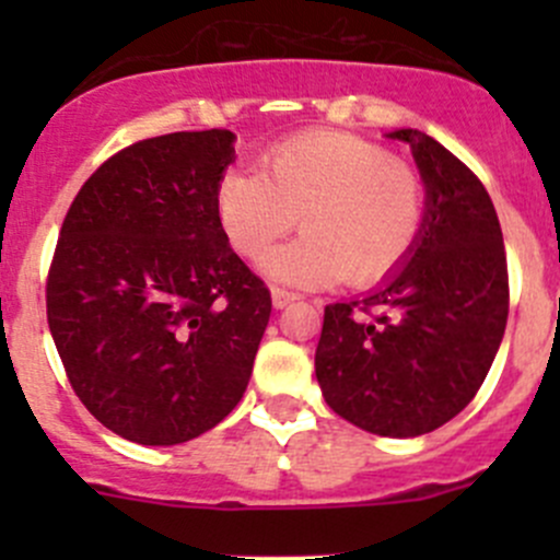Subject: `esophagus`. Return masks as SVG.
<instances>
[{
    "instance_id": "34e87169",
    "label": "esophagus",
    "mask_w": 560,
    "mask_h": 560,
    "mask_svg": "<svg viewBox=\"0 0 560 560\" xmlns=\"http://www.w3.org/2000/svg\"><path fill=\"white\" fill-rule=\"evenodd\" d=\"M270 298H273L276 308H284V306H290V303H295L301 295H298V292H290V290H281V287H273V290H270Z\"/></svg>"
}]
</instances>
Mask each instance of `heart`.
I'll return each instance as SVG.
<instances>
[{"label":"heart","mask_w":560,"mask_h":560,"mask_svg":"<svg viewBox=\"0 0 560 560\" xmlns=\"http://www.w3.org/2000/svg\"><path fill=\"white\" fill-rule=\"evenodd\" d=\"M217 213L230 246L259 259L287 233L295 244L265 259L273 279L374 287L409 259L425 222V184L404 160L352 132H301L270 145L257 171H228Z\"/></svg>","instance_id":"1"}]
</instances>
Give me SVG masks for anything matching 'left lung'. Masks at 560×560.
<instances>
[{"label":"left lung","instance_id":"1","mask_svg":"<svg viewBox=\"0 0 560 560\" xmlns=\"http://www.w3.org/2000/svg\"><path fill=\"white\" fill-rule=\"evenodd\" d=\"M425 180L411 259L363 301L325 306L316 382L327 406L380 436H422L460 415L504 338L510 273L488 189L453 151L398 129Z\"/></svg>","mask_w":560,"mask_h":560}]
</instances>
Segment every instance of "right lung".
<instances>
[{
    "mask_svg": "<svg viewBox=\"0 0 560 560\" xmlns=\"http://www.w3.org/2000/svg\"><path fill=\"white\" fill-rule=\"evenodd\" d=\"M233 140L230 129L138 140L89 175L61 224L50 336L81 404L129 442H189L246 393L270 290L217 213Z\"/></svg>",
    "mask_w": 560,
    "mask_h": 560,
    "instance_id": "obj_1",
    "label": "right lung"
}]
</instances>
